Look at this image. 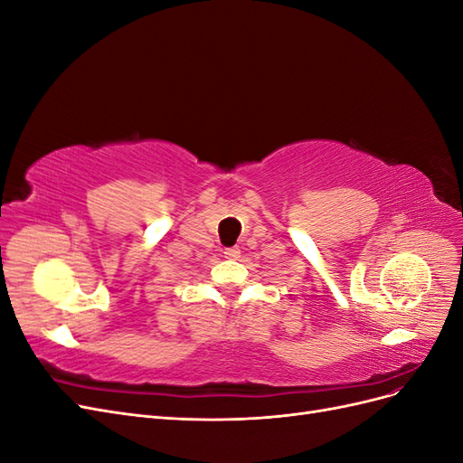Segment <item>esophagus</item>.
Here are the masks:
<instances>
[{"mask_svg":"<svg viewBox=\"0 0 463 463\" xmlns=\"http://www.w3.org/2000/svg\"><path fill=\"white\" fill-rule=\"evenodd\" d=\"M223 257L230 259V260L240 259V257H241V249H240V247H228V249H223Z\"/></svg>","mask_w":463,"mask_h":463,"instance_id":"obj_1","label":"esophagus"}]
</instances>
